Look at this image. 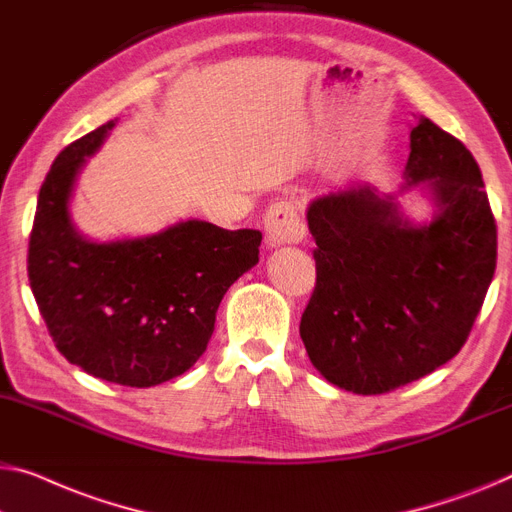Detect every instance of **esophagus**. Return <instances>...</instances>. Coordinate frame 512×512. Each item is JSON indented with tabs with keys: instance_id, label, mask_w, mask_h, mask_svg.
I'll use <instances>...</instances> for the list:
<instances>
[{
	"instance_id": "34e87169",
	"label": "esophagus",
	"mask_w": 512,
	"mask_h": 512,
	"mask_svg": "<svg viewBox=\"0 0 512 512\" xmlns=\"http://www.w3.org/2000/svg\"><path fill=\"white\" fill-rule=\"evenodd\" d=\"M264 232L269 248L292 246V243L303 241L305 225L299 207L289 200L271 204L264 216Z\"/></svg>"
}]
</instances>
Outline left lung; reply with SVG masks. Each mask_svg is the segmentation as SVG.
<instances>
[{"label":"left lung","instance_id":"8db88e82","mask_svg":"<svg viewBox=\"0 0 512 512\" xmlns=\"http://www.w3.org/2000/svg\"><path fill=\"white\" fill-rule=\"evenodd\" d=\"M409 140L407 186L425 181L439 207L430 225H411L393 195L358 183L308 209L317 282L299 331L312 365L358 395L451 361L497 269V220L476 158L425 117Z\"/></svg>","mask_w":512,"mask_h":512}]
</instances>
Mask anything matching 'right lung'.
Wrapping results in <instances>:
<instances>
[{"instance_id": "1", "label": "right lung", "mask_w": 512, "mask_h": 512, "mask_svg": "<svg viewBox=\"0 0 512 512\" xmlns=\"http://www.w3.org/2000/svg\"><path fill=\"white\" fill-rule=\"evenodd\" d=\"M114 121L68 144L38 193L29 287L68 363L112 384L149 388L186 372L207 349L218 305L259 262L262 232L186 220L165 232L91 243L68 218L85 160Z\"/></svg>"}]
</instances>
